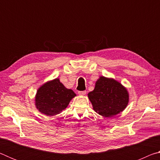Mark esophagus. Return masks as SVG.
I'll list each match as a JSON object with an SVG mask.
<instances>
[{"label":"esophagus","mask_w":160,"mask_h":160,"mask_svg":"<svg viewBox=\"0 0 160 160\" xmlns=\"http://www.w3.org/2000/svg\"><path fill=\"white\" fill-rule=\"evenodd\" d=\"M78 94L81 96H84L86 94V91H79L78 92Z\"/></svg>","instance_id":"esophagus-1"}]
</instances>
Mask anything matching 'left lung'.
<instances>
[{
	"label": "left lung",
	"mask_w": 160,
	"mask_h": 160,
	"mask_svg": "<svg viewBox=\"0 0 160 160\" xmlns=\"http://www.w3.org/2000/svg\"><path fill=\"white\" fill-rule=\"evenodd\" d=\"M88 98L94 111L104 117H112L128 106L129 93L120 82L112 78L100 76Z\"/></svg>",
	"instance_id": "1"
}]
</instances>
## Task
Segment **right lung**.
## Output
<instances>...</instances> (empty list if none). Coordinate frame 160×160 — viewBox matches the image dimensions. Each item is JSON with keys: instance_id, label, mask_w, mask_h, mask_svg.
Instances as JSON below:
<instances>
[{"instance_id": "obj_1", "label": "right lung", "mask_w": 160, "mask_h": 160, "mask_svg": "<svg viewBox=\"0 0 160 160\" xmlns=\"http://www.w3.org/2000/svg\"><path fill=\"white\" fill-rule=\"evenodd\" d=\"M75 96L76 94L66 88L57 78L39 87L35 95V107L43 114L56 116L66 109Z\"/></svg>"}]
</instances>
